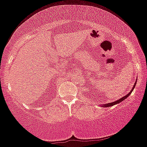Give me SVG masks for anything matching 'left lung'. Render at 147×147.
Segmentation results:
<instances>
[{
	"instance_id": "1",
	"label": "left lung",
	"mask_w": 147,
	"mask_h": 147,
	"mask_svg": "<svg viewBox=\"0 0 147 147\" xmlns=\"http://www.w3.org/2000/svg\"><path fill=\"white\" fill-rule=\"evenodd\" d=\"M135 83H136V82H135ZM135 84H134V86H133V89H132L131 91H130V93H128V94H127L126 96H124V97H122L121 98V99H119V100H117V101H115V102H110V103H107V104H105L104 105H102V106H103V107H110V106H113V105H116V104H118V103L121 102V101L124 100H125V98L128 97V96H129V95H130V93H131V92L133 91V90L134 89V88H135Z\"/></svg>"
}]
</instances>
